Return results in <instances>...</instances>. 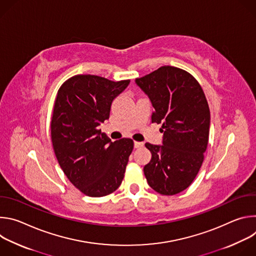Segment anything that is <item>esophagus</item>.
<instances>
[{
    "label": "esophagus",
    "mask_w": 256,
    "mask_h": 256,
    "mask_svg": "<svg viewBox=\"0 0 256 256\" xmlns=\"http://www.w3.org/2000/svg\"><path fill=\"white\" fill-rule=\"evenodd\" d=\"M134 146L136 149H138V148L144 147V142H134Z\"/></svg>",
    "instance_id": "1"
}]
</instances>
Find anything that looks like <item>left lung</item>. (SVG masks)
<instances>
[{
    "label": "left lung",
    "instance_id": "left-lung-1",
    "mask_svg": "<svg viewBox=\"0 0 256 256\" xmlns=\"http://www.w3.org/2000/svg\"><path fill=\"white\" fill-rule=\"evenodd\" d=\"M136 84L149 97L155 109L151 122L162 124L163 132L162 144H144L152 154L144 176L158 194H179L198 175L208 147L210 114L204 93L190 72L170 66Z\"/></svg>",
    "mask_w": 256,
    "mask_h": 256
}]
</instances>
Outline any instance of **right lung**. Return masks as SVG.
I'll return each instance as SVG.
<instances>
[{"mask_svg":"<svg viewBox=\"0 0 256 256\" xmlns=\"http://www.w3.org/2000/svg\"><path fill=\"white\" fill-rule=\"evenodd\" d=\"M128 84L77 75L58 91L50 124L54 154L72 184L88 196L112 194L124 179L134 142H112L98 126L109 118L112 101Z\"/></svg>","mask_w":256,"mask_h":256,"instance_id":"right-lung-1","label":"right lung"}]
</instances>
